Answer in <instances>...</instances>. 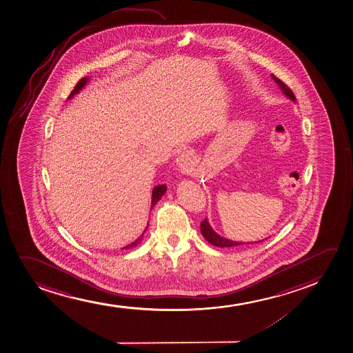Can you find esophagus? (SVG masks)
I'll use <instances>...</instances> for the list:
<instances>
[{
    "instance_id": "1",
    "label": "esophagus",
    "mask_w": 353,
    "mask_h": 353,
    "mask_svg": "<svg viewBox=\"0 0 353 353\" xmlns=\"http://www.w3.org/2000/svg\"><path fill=\"white\" fill-rule=\"evenodd\" d=\"M177 164H179V171L182 174H190L192 171V162L187 154H181L177 158Z\"/></svg>"
}]
</instances>
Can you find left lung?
<instances>
[{"label": "left lung", "instance_id": "obj_1", "mask_svg": "<svg viewBox=\"0 0 353 353\" xmlns=\"http://www.w3.org/2000/svg\"><path fill=\"white\" fill-rule=\"evenodd\" d=\"M272 78H273L275 83H278V86L280 88V90H281L282 93H283L288 99H290L293 103H295L294 93L290 91V88H287L286 85L282 83L281 80L278 79L276 77H274V75L272 74ZM199 228H201V232H202V235H203L204 239H205L210 245H215V247H220V248H232V247H239V245H252V243H254V242H245H245L229 240V239L221 236V235H219V234L212 229V227L210 225V223H209V221H208L207 217L201 222ZM262 241L263 240L256 241L255 243H259V242H262Z\"/></svg>", "mask_w": 353, "mask_h": 353}]
</instances>
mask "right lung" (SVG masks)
I'll list each match as a JSON object with an SVG mask.
<instances>
[{
	"instance_id": "add662e5",
	"label": "right lung",
	"mask_w": 353,
	"mask_h": 353,
	"mask_svg": "<svg viewBox=\"0 0 353 353\" xmlns=\"http://www.w3.org/2000/svg\"><path fill=\"white\" fill-rule=\"evenodd\" d=\"M88 81H90V79L88 78H83V79L80 80L79 83H77V86H75L74 90L72 91L71 94H70V97L67 98L68 100H71L73 97L75 96V94H78L81 90H83L86 85H88ZM166 192V185L165 184H161V185H157V187L154 188V190H152V201H151V208H150V210L152 209V208L157 204L158 201L159 199H162L163 195L165 194ZM148 228H149V222H148V225H146L145 229H144V232H143V234H141V236L138 237L137 240L133 241L132 243H130V245H125V247H123V249H131L134 248L136 245H139L141 243V241H143V236H144V232L148 230Z\"/></svg>"
}]
</instances>
